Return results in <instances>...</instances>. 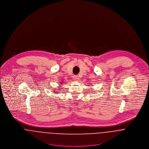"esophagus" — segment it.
Wrapping results in <instances>:
<instances>
[{
    "mask_svg": "<svg viewBox=\"0 0 149 149\" xmlns=\"http://www.w3.org/2000/svg\"><path fill=\"white\" fill-rule=\"evenodd\" d=\"M73 80H75V81H77V80H79V76H77V75H74V76H73Z\"/></svg>",
    "mask_w": 149,
    "mask_h": 149,
    "instance_id": "esophagus-1",
    "label": "esophagus"
}]
</instances>
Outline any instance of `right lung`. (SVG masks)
<instances>
[{"label":"right lung","mask_w":149,"mask_h":149,"mask_svg":"<svg viewBox=\"0 0 149 149\" xmlns=\"http://www.w3.org/2000/svg\"><path fill=\"white\" fill-rule=\"evenodd\" d=\"M61 88H58V89H61Z\"/></svg>","instance_id":"obj_1"}]
</instances>
